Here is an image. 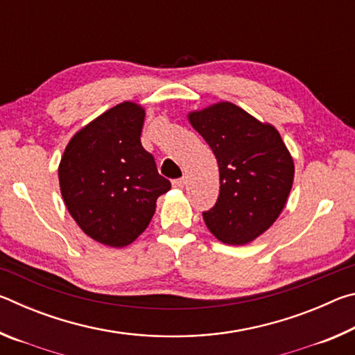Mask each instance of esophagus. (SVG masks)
<instances>
[{
  "mask_svg": "<svg viewBox=\"0 0 355 355\" xmlns=\"http://www.w3.org/2000/svg\"><path fill=\"white\" fill-rule=\"evenodd\" d=\"M184 184H186L184 178H178V180H173V182H172V186H173V188H177V189H183Z\"/></svg>",
  "mask_w": 355,
  "mask_h": 355,
  "instance_id": "obj_1",
  "label": "esophagus"
}]
</instances>
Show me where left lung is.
<instances>
[{"label": "left lung", "mask_w": 355, "mask_h": 355, "mask_svg": "<svg viewBox=\"0 0 355 355\" xmlns=\"http://www.w3.org/2000/svg\"><path fill=\"white\" fill-rule=\"evenodd\" d=\"M219 166V197L203 219L219 241L243 245L271 227L284 209L294 163L279 131L230 101L188 114Z\"/></svg>", "instance_id": "left-lung-1"}]
</instances>
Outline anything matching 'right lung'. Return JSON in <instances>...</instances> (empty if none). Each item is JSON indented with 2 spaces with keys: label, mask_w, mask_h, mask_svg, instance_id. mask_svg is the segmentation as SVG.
<instances>
[{
  "label": "right lung",
  "mask_w": 355,
  "mask_h": 355,
  "mask_svg": "<svg viewBox=\"0 0 355 355\" xmlns=\"http://www.w3.org/2000/svg\"><path fill=\"white\" fill-rule=\"evenodd\" d=\"M146 111L123 101L71 137L59 163V186L81 230L110 248H123L148 227L171 182L141 144Z\"/></svg>",
  "instance_id": "add662e5"
}]
</instances>
